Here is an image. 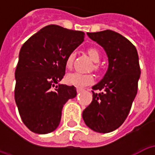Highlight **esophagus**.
Returning a JSON list of instances; mask_svg holds the SVG:
<instances>
[{
  "mask_svg": "<svg viewBox=\"0 0 155 155\" xmlns=\"http://www.w3.org/2000/svg\"><path fill=\"white\" fill-rule=\"evenodd\" d=\"M76 91H77L78 93H80V92H81V91H83V88H81V87H77V88H76Z\"/></svg>",
  "mask_w": 155,
  "mask_h": 155,
  "instance_id": "esophagus-1",
  "label": "esophagus"
}]
</instances>
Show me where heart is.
Wrapping results in <instances>:
<instances>
[{"label":"heart","mask_w":155,"mask_h":155,"mask_svg":"<svg viewBox=\"0 0 155 155\" xmlns=\"http://www.w3.org/2000/svg\"><path fill=\"white\" fill-rule=\"evenodd\" d=\"M88 54L90 55V57L91 58V60L95 63H98L101 60L100 52L94 48L88 49ZM74 57H75L74 52H71L67 55L66 60H65V67L67 69H71L72 65H73ZM65 81L68 84H71V85L82 87V86H85L88 84H92L94 82V77L91 74H84L75 72V73H71V74H67L66 78H65Z\"/></svg>","instance_id":"1"}]
</instances>
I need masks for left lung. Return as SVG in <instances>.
Listing matches in <instances>:
<instances>
[{
  "mask_svg": "<svg viewBox=\"0 0 155 155\" xmlns=\"http://www.w3.org/2000/svg\"><path fill=\"white\" fill-rule=\"evenodd\" d=\"M87 35L104 48L109 65L104 77L92 87L102 92L92 91V102L82 117L92 130L110 133L124 123L136 96L140 77L139 55L135 46L115 31L106 30Z\"/></svg>",
  "mask_w": 155,
  "mask_h": 155,
  "instance_id": "8db88e82",
  "label": "left lung"
}]
</instances>
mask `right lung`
Listing matches in <instances>:
<instances>
[{
	"label": "right lung",
	"mask_w": 155,
	"mask_h": 155,
	"mask_svg": "<svg viewBox=\"0 0 155 155\" xmlns=\"http://www.w3.org/2000/svg\"><path fill=\"white\" fill-rule=\"evenodd\" d=\"M84 33L49 25L25 41L15 72V101L23 123L45 134L59 126L61 111L76 96L74 85L59 84L65 74L67 55L84 41Z\"/></svg>",
	"instance_id": "1"
}]
</instances>
